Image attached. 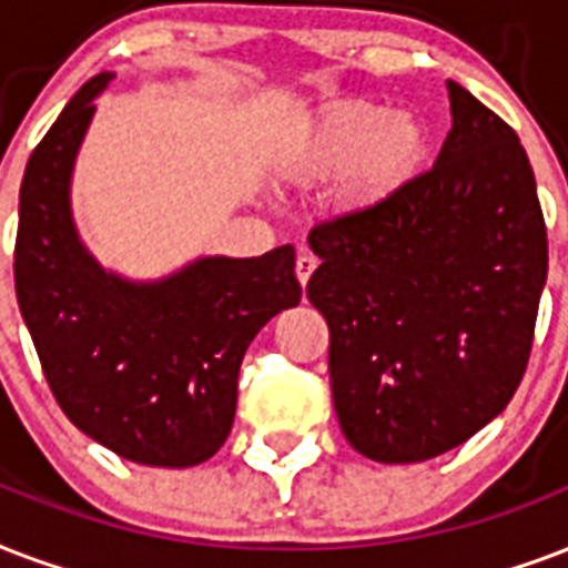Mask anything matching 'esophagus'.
Returning <instances> with one entry per match:
<instances>
[{
	"mask_svg": "<svg viewBox=\"0 0 568 568\" xmlns=\"http://www.w3.org/2000/svg\"><path fill=\"white\" fill-rule=\"evenodd\" d=\"M314 270H316L314 254H307V252L298 254V257H296V278H298V284H302V287H305L307 278L314 275Z\"/></svg>",
	"mask_w": 568,
	"mask_h": 568,
	"instance_id": "esophagus-1",
	"label": "esophagus"
}]
</instances>
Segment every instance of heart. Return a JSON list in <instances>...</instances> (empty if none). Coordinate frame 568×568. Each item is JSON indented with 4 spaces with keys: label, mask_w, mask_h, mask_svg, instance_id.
<instances>
[{
    "label": "heart",
    "mask_w": 568,
    "mask_h": 568,
    "mask_svg": "<svg viewBox=\"0 0 568 568\" xmlns=\"http://www.w3.org/2000/svg\"><path fill=\"white\" fill-rule=\"evenodd\" d=\"M426 144L429 135L417 118L349 100L332 105L296 135L284 156V171L296 183H323L346 174V197L353 204H376L420 169Z\"/></svg>",
    "instance_id": "obj_1"
}]
</instances>
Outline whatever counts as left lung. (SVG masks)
Instances as JSON below:
<instances>
[{
  "label": "left lung",
  "instance_id": "1",
  "mask_svg": "<svg viewBox=\"0 0 568 568\" xmlns=\"http://www.w3.org/2000/svg\"><path fill=\"white\" fill-rule=\"evenodd\" d=\"M447 94L453 126L433 169L307 234L334 412L373 463L433 459L507 408L548 275L516 130L463 85L447 82Z\"/></svg>",
  "mask_w": 568,
  "mask_h": 568
}]
</instances>
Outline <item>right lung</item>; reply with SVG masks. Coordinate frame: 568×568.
Returning a JSON list of instances; mask_svg holds the SVG:
<instances>
[{
  "mask_svg": "<svg viewBox=\"0 0 568 568\" xmlns=\"http://www.w3.org/2000/svg\"><path fill=\"white\" fill-rule=\"evenodd\" d=\"M112 73L88 79L26 165L14 284L43 376L73 426L130 463L189 468L224 444L254 334L298 305L296 252L204 257L160 284L105 275L70 219V169Z\"/></svg>",
  "mask_w": 568,
  "mask_h": 568,
  "instance_id": "add662e5",
  "label": "right lung"
}]
</instances>
